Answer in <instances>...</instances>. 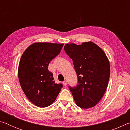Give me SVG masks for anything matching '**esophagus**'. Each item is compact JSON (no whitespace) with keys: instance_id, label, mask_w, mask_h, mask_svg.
<instances>
[{"instance_id":"esophagus-1","label":"esophagus","mask_w":130,"mask_h":130,"mask_svg":"<svg viewBox=\"0 0 130 130\" xmlns=\"http://www.w3.org/2000/svg\"><path fill=\"white\" fill-rule=\"evenodd\" d=\"M62 84H63V85H65V86H66V85H67L68 83H67V81H63V83H62Z\"/></svg>"}]
</instances>
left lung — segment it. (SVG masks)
I'll return each mask as SVG.
<instances>
[{
    "label": "left lung",
    "mask_w": 130,
    "mask_h": 130,
    "mask_svg": "<svg viewBox=\"0 0 130 130\" xmlns=\"http://www.w3.org/2000/svg\"><path fill=\"white\" fill-rule=\"evenodd\" d=\"M64 50L73 61L78 78L77 85L69 87L74 102L84 109L95 106L104 96L108 84L110 65L106 54L91 41L81 45L67 43Z\"/></svg>",
    "instance_id": "obj_1"
}]
</instances>
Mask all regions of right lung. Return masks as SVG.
I'll return each mask as SVG.
<instances>
[{
  "mask_svg": "<svg viewBox=\"0 0 130 130\" xmlns=\"http://www.w3.org/2000/svg\"><path fill=\"white\" fill-rule=\"evenodd\" d=\"M63 44L36 42L22 55L18 70L19 83L28 99L37 107L51 105L62 88L61 84L55 83L48 66L60 53Z\"/></svg>",
  "mask_w": 130,
  "mask_h": 130,
  "instance_id": "add662e5",
  "label": "right lung"
}]
</instances>
